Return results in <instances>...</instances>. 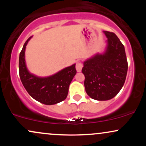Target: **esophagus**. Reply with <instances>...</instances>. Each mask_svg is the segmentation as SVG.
Returning a JSON list of instances; mask_svg holds the SVG:
<instances>
[{
    "label": "esophagus",
    "instance_id": "esophagus-1",
    "mask_svg": "<svg viewBox=\"0 0 146 146\" xmlns=\"http://www.w3.org/2000/svg\"><path fill=\"white\" fill-rule=\"evenodd\" d=\"M83 67V64L81 62L76 63V70L78 72H80L82 71V68Z\"/></svg>",
    "mask_w": 146,
    "mask_h": 146
}]
</instances>
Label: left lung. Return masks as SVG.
<instances>
[{"label": "left lung", "mask_w": 146, "mask_h": 146, "mask_svg": "<svg viewBox=\"0 0 146 146\" xmlns=\"http://www.w3.org/2000/svg\"><path fill=\"white\" fill-rule=\"evenodd\" d=\"M103 32L108 39L104 50L84 61L82 69L86 93L98 101L116 96L124 84L128 71L124 46L114 33Z\"/></svg>", "instance_id": "left-lung-1"}]
</instances>
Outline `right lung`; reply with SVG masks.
<instances>
[{"label":"right lung","instance_id":"1","mask_svg":"<svg viewBox=\"0 0 146 146\" xmlns=\"http://www.w3.org/2000/svg\"><path fill=\"white\" fill-rule=\"evenodd\" d=\"M32 36L25 42L19 56V74L21 82L30 96L43 104L53 105L66 98L68 87L76 74L75 64L55 74L40 77L28 70L25 61L26 46Z\"/></svg>","mask_w":146,"mask_h":146}]
</instances>
